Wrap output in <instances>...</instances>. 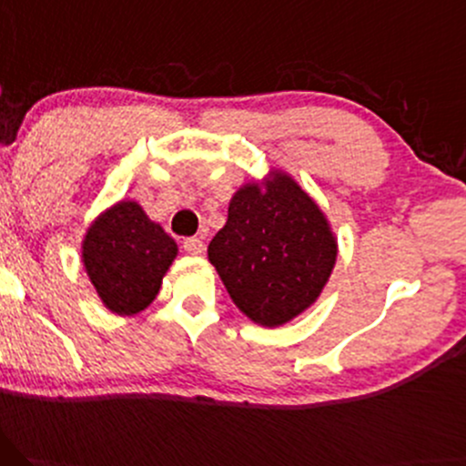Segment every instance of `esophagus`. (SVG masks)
I'll list each match as a JSON object with an SVG mask.
<instances>
[{
    "label": "esophagus",
    "mask_w": 466,
    "mask_h": 466,
    "mask_svg": "<svg viewBox=\"0 0 466 466\" xmlns=\"http://www.w3.org/2000/svg\"><path fill=\"white\" fill-rule=\"evenodd\" d=\"M182 248L189 255H202L205 253V242H202L200 238H187L185 242H182Z\"/></svg>",
    "instance_id": "1"
}]
</instances>
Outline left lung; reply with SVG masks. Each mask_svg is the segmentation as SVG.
I'll list each match as a JSON object with an SVG mask.
<instances>
[{"label":"left lung","instance_id":"1","mask_svg":"<svg viewBox=\"0 0 466 466\" xmlns=\"http://www.w3.org/2000/svg\"><path fill=\"white\" fill-rule=\"evenodd\" d=\"M235 306L277 328L321 295L337 261V238L319 205L284 171L235 191L227 224L208 244Z\"/></svg>","mask_w":466,"mask_h":466}]
</instances>
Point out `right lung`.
I'll return each mask as SVG.
<instances>
[{
    "mask_svg": "<svg viewBox=\"0 0 466 466\" xmlns=\"http://www.w3.org/2000/svg\"><path fill=\"white\" fill-rule=\"evenodd\" d=\"M176 255L177 244L134 200L103 211L81 247L92 286L116 315H136L156 299Z\"/></svg>",
    "mask_w": 466,
    "mask_h": 466,
    "instance_id": "right-lung-1",
    "label": "right lung"
}]
</instances>
